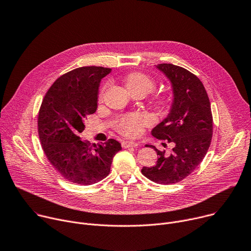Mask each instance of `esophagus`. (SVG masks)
<instances>
[{"mask_svg": "<svg viewBox=\"0 0 251 251\" xmlns=\"http://www.w3.org/2000/svg\"><path fill=\"white\" fill-rule=\"evenodd\" d=\"M138 143L135 141H123L122 147L123 148H129V147H137Z\"/></svg>", "mask_w": 251, "mask_h": 251, "instance_id": "1", "label": "esophagus"}]
</instances>
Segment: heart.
Segmentation results:
<instances>
[{
  "instance_id": "obj_1",
  "label": "heart",
  "mask_w": 251,
  "mask_h": 251,
  "mask_svg": "<svg viewBox=\"0 0 251 251\" xmlns=\"http://www.w3.org/2000/svg\"><path fill=\"white\" fill-rule=\"evenodd\" d=\"M127 89L131 93L141 92L145 95L154 90L155 80L149 75L142 73H131L125 78ZM106 85L100 92V98L103 97ZM171 96L159 95L156 98V105L159 109L165 110L171 104ZM152 124V118L145 113H131L122 116L116 122V129L123 135L135 137L142 133L143 129Z\"/></svg>"
}]
</instances>
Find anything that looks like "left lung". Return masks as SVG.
Masks as SVG:
<instances>
[{
    "mask_svg": "<svg viewBox=\"0 0 251 251\" xmlns=\"http://www.w3.org/2000/svg\"><path fill=\"white\" fill-rule=\"evenodd\" d=\"M170 80L173 101L167 117L153 130L152 135L173 143L171 154L153 148L158 161L152 167H143L142 174L162 185L181 182L192 174L204 158L212 137L210 102L202 82L189 70L171 63L156 65Z\"/></svg>",
    "mask_w": 251,
    "mask_h": 251,
    "instance_id": "obj_1",
    "label": "left lung"
}]
</instances>
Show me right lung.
Listing matches in <instances>:
<instances>
[{
	"label": "right lung",
	"mask_w": 251,
	"mask_h": 251,
	"mask_svg": "<svg viewBox=\"0 0 251 251\" xmlns=\"http://www.w3.org/2000/svg\"><path fill=\"white\" fill-rule=\"evenodd\" d=\"M111 68L83 66L55 80L39 112L38 129L44 152L53 168L68 182L89 186L109 175L121 144L109 139L90 145L81 140L84 121L97 109L101 79Z\"/></svg>",
	"instance_id": "right-lung-1"
}]
</instances>
